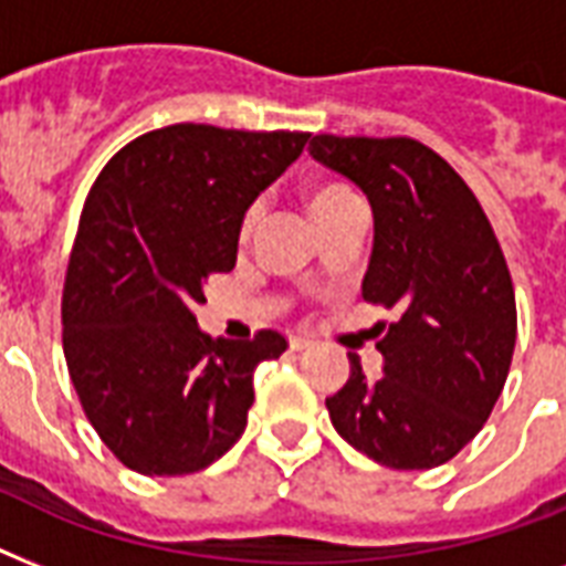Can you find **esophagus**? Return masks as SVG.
Here are the masks:
<instances>
[{
  "instance_id": "obj_1",
  "label": "esophagus",
  "mask_w": 566,
  "mask_h": 566,
  "mask_svg": "<svg viewBox=\"0 0 566 566\" xmlns=\"http://www.w3.org/2000/svg\"><path fill=\"white\" fill-rule=\"evenodd\" d=\"M311 346H314V340H311V337H302V335L291 337L293 353H302V349H311Z\"/></svg>"
}]
</instances>
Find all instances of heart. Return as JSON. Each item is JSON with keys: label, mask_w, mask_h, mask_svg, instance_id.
I'll return each mask as SVG.
<instances>
[{"label": "heart", "mask_w": 566, "mask_h": 566, "mask_svg": "<svg viewBox=\"0 0 566 566\" xmlns=\"http://www.w3.org/2000/svg\"><path fill=\"white\" fill-rule=\"evenodd\" d=\"M358 202V196L353 190L340 185V181H314L305 188V205H308L311 217L314 222H326L332 213H337L346 205ZM258 220H261V205H249L247 213H243V220H240V238H249L252 231H255Z\"/></svg>", "instance_id": "heart-1"}]
</instances>
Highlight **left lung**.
<instances>
[{"mask_svg":"<svg viewBox=\"0 0 566 566\" xmlns=\"http://www.w3.org/2000/svg\"><path fill=\"white\" fill-rule=\"evenodd\" d=\"M308 153L367 193L376 220L364 300L385 373L349 378L326 408L337 434L394 470H431L482 431L517 340V302L488 213L467 181L413 137L317 135Z\"/></svg>","mask_w":566,"mask_h":566,"instance_id":"8db88e82","label":"left lung"}]
</instances>
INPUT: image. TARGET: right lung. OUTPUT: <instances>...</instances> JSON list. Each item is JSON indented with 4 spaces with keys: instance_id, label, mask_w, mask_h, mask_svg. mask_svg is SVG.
<instances>
[{
    "instance_id": "right-lung-1",
    "label": "right lung",
    "mask_w": 566,
    "mask_h": 566,
    "mask_svg": "<svg viewBox=\"0 0 566 566\" xmlns=\"http://www.w3.org/2000/svg\"><path fill=\"white\" fill-rule=\"evenodd\" d=\"M308 137L176 123L135 137L93 181L61 296L64 358L87 420L128 470L199 473L247 429L252 373L287 337L213 340L193 308L213 273L234 270L243 213Z\"/></svg>"
}]
</instances>
